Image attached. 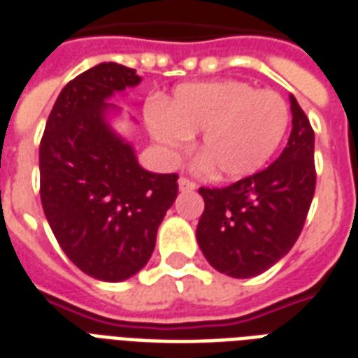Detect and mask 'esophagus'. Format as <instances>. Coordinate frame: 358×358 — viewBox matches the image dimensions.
Returning <instances> with one entry per match:
<instances>
[{"label":"esophagus","instance_id":"1","mask_svg":"<svg viewBox=\"0 0 358 358\" xmlns=\"http://www.w3.org/2000/svg\"><path fill=\"white\" fill-rule=\"evenodd\" d=\"M178 185H180V191H193L196 187L195 182L187 178V176H180Z\"/></svg>","mask_w":358,"mask_h":358}]
</instances>
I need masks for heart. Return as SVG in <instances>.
I'll return each instance as SVG.
<instances>
[{
    "label": "heart",
    "instance_id": "1",
    "mask_svg": "<svg viewBox=\"0 0 358 358\" xmlns=\"http://www.w3.org/2000/svg\"><path fill=\"white\" fill-rule=\"evenodd\" d=\"M289 108L278 92L256 91L247 81L184 83L148 113L154 139L182 150L201 134L199 156L217 178L239 180L258 173L282 143Z\"/></svg>",
    "mask_w": 358,
    "mask_h": 358
}]
</instances>
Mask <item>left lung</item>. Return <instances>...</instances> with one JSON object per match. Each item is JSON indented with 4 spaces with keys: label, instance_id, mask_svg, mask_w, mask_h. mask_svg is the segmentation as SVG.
Instances as JSON below:
<instances>
[{
    "label": "left lung",
    "instance_id": "obj_1",
    "mask_svg": "<svg viewBox=\"0 0 358 358\" xmlns=\"http://www.w3.org/2000/svg\"><path fill=\"white\" fill-rule=\"evenodd\" d=\"M292 134L278 159L227 187H201L196 227L202 255L234 278L260 275L299 238L316 189L314 129L294 96Z\"/></svg>",
    "mask_w": 358,
    "mask_h": 358
}]
</instances>
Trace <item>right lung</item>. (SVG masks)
I'll return each mask as SVG.
<instances>
[{
  "label": "right lung",
  "mask_w": 358,
  "mask_h": 358,
  "mask_svg": "<svg viewBox=\"0 0 358 358\" xmlns=\"http://www.w3.org/2000/svg\"><path fill=\"white\" fill-rule=\"evenodd\" d=\"M134 69L100 63L69 81L41 141V201L55 239L81 271L120 282L141 271L157 227L178 195V174L148 173L106 122L113 92L135 87Z\"/></svg>",
  "instance_id": "right-lung-1"
}]
</instances>
